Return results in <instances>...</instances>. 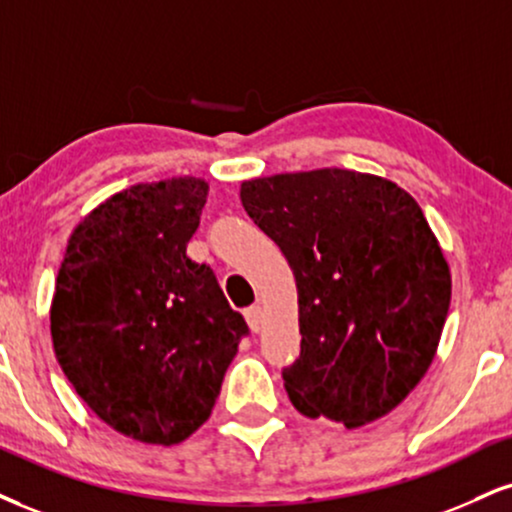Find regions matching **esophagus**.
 <instances>
[{"label":"esophagus","instance_id":"esophagus-1","mask_svg":"<svg viewBox=\"0 0 512 512\" xmlns=\"http://www.w3.org/2000/svg\"><path fill=\"white\" fill-rule=\"evenodd\" d=\"M245 319H248L252 331H260L264 326V310L260 305H252L245 310Z\"/></svg>","mask_w":512,"mask_h":512}]
</instances>
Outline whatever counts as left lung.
<instances>
[{
  "label": "left lung",
  "mask_w": 512,
  "mask_h": 512,
  "mask_svg": "<svg viewBox=\"0 0 512 512\" xmlns=\"http://www.w3.org/2000/svg\"><path fill=\"white\" fill-rule=\"evenodd\" d=\"M240 202L298 286L303 341L283 369L295 410L348 429L389 415L427 374L451 305V269L415 197L315 169L243 181Z\"/></svg>",
  "instance_id": "8db88e82"
}]
</instances>
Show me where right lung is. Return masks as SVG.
<instances>
[{
  "label": "right lung",
  "mask_w": 512,
  "mask_h": 512,
  "mask_svg": "<svg viewBox=\"0 0 512 512\" xmlns=\"http://www.w3.org/2000/svg\"><path fill=\"white\" fill-rule=\"evenodd\" d=\"M209 186L138 183L73 229L54 288V355L88 408L143 443L207 422L248 324L207 264L186 255Z\"/></svg>",
  "instance_id": "right-lung-1"
}]
</instances>
